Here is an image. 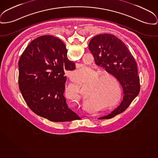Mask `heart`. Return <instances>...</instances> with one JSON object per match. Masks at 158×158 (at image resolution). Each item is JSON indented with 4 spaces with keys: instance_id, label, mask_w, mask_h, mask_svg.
I'll use <instances>...</instances> for the list:
<instances>
[{
    "instance_id": "b5f03b06",
    "label": "heart",
    "mask_w": 158,
    "mask_h": 158,
    "mask_svg": "<svg viewBox=\"0 0 158 158\" xmlns=\"http://www.w3.org/2000/svg\"><path fill=\"white\" fill-rule=\"evenodd\" d=\"M112 77L111 74L102 73L100 70H94L89 67H84L74 71L71 74L72 80L76 83L83 82L89 86L86 97L91 101L99 103L108 102L107 89L109 81L107 78ZM65 98L71 102L78 104L81 100V86L79 84H70L64 91ZM113 104H107L110 109Z\"/></svg>"
}]
</instances>
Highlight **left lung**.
<instances>
[{"instance_id":"obj_1","label":"left lung","mask_w":158,"mask_h":158,"mask_svg":"<svg viewBox=\"0 0 158 158\" xmlns=\"http://www.w3.org/2000/svg\"><path fill=\"white\" fill-rule=\"evenodd\" d=\"M88 47L96 64L114 76L123 88L124 96L119 106L111 113L98 118L110 119L125 111L139 94L137 64L125 44L114 35H97L90 40Z\"/></svg>"}]
</instances>
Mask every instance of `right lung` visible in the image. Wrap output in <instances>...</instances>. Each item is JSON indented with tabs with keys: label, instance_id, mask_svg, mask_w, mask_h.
Instances as JSON below:
<instances>
[{
	"label": "right lung",
	"instance_id": "add662e5",
	"mask_svg": "<svg viewBox=\"0 0 158 158\" xmlns=\"http://www.w3.org/2000/svg\"><path fill=\"white\" fill-rule=\"evenodd\" d=\"M67 53L60 39L45 35L32 40L19 60V88L23 98L34 113L52 122L81 119L69 108L63 95L64 72L76 68Z\"/></svg>",
	"mask_w": 158,
	"mask_h": 158
}]
</instances>
